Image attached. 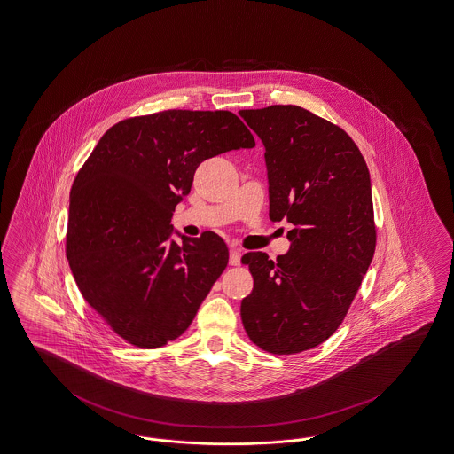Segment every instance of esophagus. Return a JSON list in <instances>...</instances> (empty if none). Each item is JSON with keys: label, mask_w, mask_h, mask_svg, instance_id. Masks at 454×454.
<instances>
[{"label": "esophagus", "mask_w": 454, "mask_h": 454, "mask_svg": "<svg viewBox=\"0 0 454 454\" xmlns=\"http://www.w3.org/2000/svg\"><path fill=\"white\" fill-rule=\"evenodd\" d=\"M229 263H231V265H234V267L241 265V249H238V247H231V253H229Z\"/></svg>", "instance_id": "34e87169"}]
</instances>
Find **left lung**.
Here are the masks:
<instances>
[{"label":"left lung","instance_id":"8db88e82","mask_svg":"<svg viewBox=\"0 0 454 454\" xmlns=\"http://www.w3.org/2000/svg\"><path fill=\"white\" fill-rule=\"evenodd\" d=\"M265 146L270 218L289 251L242 256L254 286L241 302L249 339L273 355L311 349L344 320L375 251L372 184L355 141L301 106L241 110Z\"/></svg>","mask_w":454,"mask_h":454}]
</instances>
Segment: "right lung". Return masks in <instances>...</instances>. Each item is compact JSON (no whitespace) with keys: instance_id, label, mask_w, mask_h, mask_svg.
Wrapping results in <instances>:
<instances>
[{"instance_id":"right-lung-1","label":"right lung","mask_w":454,"mask_h":454,"mask_svg":"<svg viewBox=\"0 0 454 454\" xmlns=\"http://www.w3.org/2000/svg\"><path fill=\"white\" fill-rule=\"evenodd\" d=\"M242 148L254 137L232 112L167 110L108 129L77 174L67 260L84 300L127 342L177 339L225 270L218 234L187 238L170 220L200 163Z\"/></svg>"}]
</instances>
